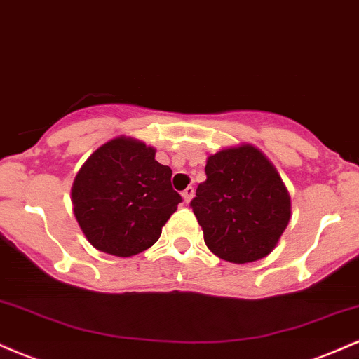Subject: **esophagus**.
I'll return each instance as SVG.
<instances>
[{
  "label": "esophagus",
  "mask_w": 359,
  "mask_h": 359,
  "mask_svg": "<svg viewBox=\"0 0 359 359\" xmlns=\"http://www.w3.org/2000/svg\"><path fill=\"white\" fill-rule=\"evenodd\" d=\"M182 197L185 203H191V199L194 197V187H187L185 191L182 192Z\"/></svg>",
  "instance_id": "obj_1"
}]
</instances>
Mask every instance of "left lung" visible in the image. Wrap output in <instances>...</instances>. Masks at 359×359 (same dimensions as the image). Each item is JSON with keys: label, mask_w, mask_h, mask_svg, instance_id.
<instances>
[{"label": "left lung", "mask_w": 359, "mask_h": 359, "mask_svg": "<svg viewBox=\"0 0 359 359\" xmlns=\"http://www.w3.org/2000/svg\"><path fill=\"white\" fill-rule=\"evenodd\" d=\"M191 208L214 255L250 263L273 251L290 221V196L277 168L253 145L224 148L205 163Z\"/></svg>", "instance_id": "left-lung-1"}]
</instances>
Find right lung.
I'll return each instance as SVG.
<instances>
[{
	"label": "right lung",
	"instance_id": "add662e5",
	"mask_svg": "<svg viewBox=\"0 0 359 359\" xmlns=\"http://www.w3.org/2000/svg\"><path fill=\"white\" fill-rule=\"evenodd\" d=\"M170 179L155 148L138 140L118 137L97 148L72 184L74 214L90 245L123 258L150 248L182 203Z\"/></svg>",
	"mask_w": 359,
	"mask_h": 359
}]
</instances>
